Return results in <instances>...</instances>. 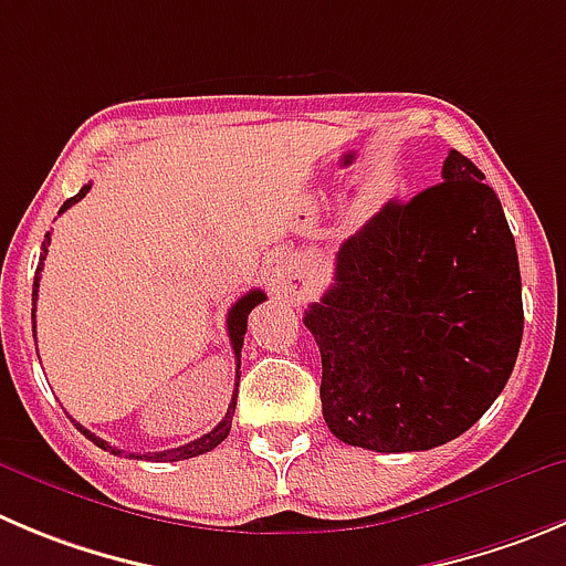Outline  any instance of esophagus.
<instances>
[{
  "mask_svg": "<svg viewBox=\"0 0 566 566\" xmlns=\"http://www.w3.org/2000/svg\"><path fill=\"white\" fill-rule=\"evenodd\" d=\"M271 287L276 290V293L290 295V298H301V293H304V279L295 276L290 268L279 265L276 271L271 273Z\"/></svg>",
  "mask_w": 566,
  "mask_h": 566,
  "instance_id": "1",
  "label": "esophagus"
}]
</instances>
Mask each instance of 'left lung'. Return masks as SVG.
I'll return each mask as SVG.
<instances>
[{
    "label": "left lung",
    "mask_w": 566,
    "mask_h": 566,
    "mask_svg": "<svg viewBox=\"0 0 566 566\" xmlns=\"http://www.w3.org/2000/svg\"><path fill=\"white\" fill-rule=\"evenodd\" d=\"M441 178L343 242L335 282L304 313L326 427L352 447H441L514 371L525 326L514 234L467 156L450 150Z\"/></svg>",
    "instance_id": "obj_1"
}]
</instances>
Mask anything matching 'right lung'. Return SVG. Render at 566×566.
Segmentation results:
<instances>
[{
	"label": "right lung",
	"mask_w": 566,
	"mask_h": 566,
	"mask_svg": "<svg viewBox=\"0 0 566 566\" xmlns=\"http://www.w3.org/2000/svg\"><path fill=\"white\" fill-rule=\"evenodd\" d=\"M92 189V184H86V187L81 189V192L75 195V198H69L66 203L61 206V211H66L69 206L77 203L81 198H86V192ZM46 245H50V234L44 237V256H41L39 262V271H35V282H33V332H35V298H39V279H41V268H44V259H46ZM265 301V293L262 290H251V293L242 295L240 301H237L234 307L229 310V318H226V324H229V337H231V348H234V360H237V377H240V352H242V340H245V329H248V315H251V310L256 307V304H262ZM240 385V382H237ZM234 408H237V396H231L229 402V410H226L223 421H220L218 427L211 432H206V436L195 438V441L184 443V447H176V450H164V452H147V455H136V452H125L128 458H145V461H156V463H167V461H187V458H198L203 455V452H211L214 447H218L220 441H226V436H229L231 430V416H234ZM77 430L83 432V436L88 438V441H94L99 447V450L111 452V455H123V450H116V447H111L108 441H103V438H97L94 432H88L86 427L77 424Z\"/></svg>",
	"instance_id": "obj_1"
}]
</instances>
